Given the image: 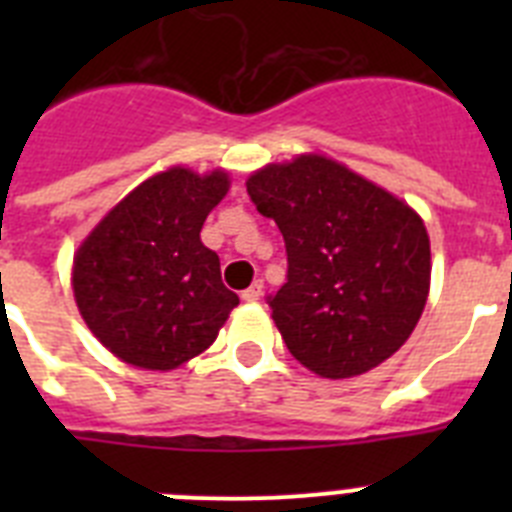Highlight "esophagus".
Instances as JSON below:
<instances>
[{"mask_svg":"<svg viewBox=\"0 0 512 512\" xmlns=\"http://www.w3.org/2000/svg\"><path fill=\"white\" fill-rule=\"evenodd\" d=\"M261 295H264V282H261V279H256V282L251 284V287L248 289H243V300L246 302H259L261 300Z\"/></svg>","mask_w":512,"mask_h":512,"instance_id":"1","label":"esophagus"}]
</instances>
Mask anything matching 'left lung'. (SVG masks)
<instances>
[{
    "label": "left lung",
    "instance_id": "left-lung-1",
    "mask_svg": "<svg viewBox=\"0 0 512 512\" xmlns=\"http://www.w3.org/2000/svg\"><path fill=\"white\" fill-rule=\"evenodd\" d=\"M246 187L284 235L287 282L266 302L289 354L328 379L390 359L431 287V241L418 212L312 153L264 166Z\"/></svg>",
    "mask_w": 512,
    "mask_h": 512
}]
</instances>
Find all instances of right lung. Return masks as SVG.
Instances as JSON below:
<instances>
[{"label":"right lung","instance_id":"right-lung-1","mask_svg":"<svg viewBox=\"0 0 512 512\" xmlns=\"http://www.w3.org/2000/svg\"><path fill=\"white\" fill-rule=\"evenodd\" d=\"M230 182L174 166L135 187L74 256L81 318L125 364L169 372L212 346L238 295L200 241Z\"/></svg>","mask_w":512,"mask_h":512}]
</instances>
